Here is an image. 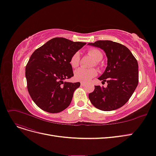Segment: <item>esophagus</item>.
I'll return each mask as SVG.
<instances>
[{
	"label": "esophagus",
	"mask_w": 156,
	"mask_h": 156,
	"mask_svg": "<svg viewBox=\"0 0 156 156\" xmlns=\"http://www.w3.org/2000/svg\"><path fill=\"white\" fill-rule=\"evenodd\" d=\"M80 86H82V87H84V86H86V83L81 82L80 83Z\"/></svg>",
	"instance_id": "obj_1"
}]
</instances>
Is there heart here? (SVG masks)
I'll return each mask as SVG.
<instances>
[{
  "instance_id": "heart-1",
  "label": "heart",
  "mask_w": 156,
  "mask_h": 156,
  "mask_svg": "<svg viewBox=\"0 0 156 156\" xmlns=\"http://www.w3.org/2000/svg\"><path fill=\"white\" fill-rule=\"evenodd\" d=\"M88 54L92 57L94 61L97 64L98 62H99L103 58V53L102 52L95 48H90L88 50ZM80 62V56L79 52H76L71 57L69 60V64L73 68H77L79 65ZM98 75L95 68L91 69H84L79 68L76 70L74 73V77L77 80L80 82H88L90 80H92L94 77Z\"/></svg>"
}]
</instances>
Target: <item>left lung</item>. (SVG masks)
Here are the masks:
<instances>
[{"mask_svg":"<svg viewBox=\"0 0 156 156\" xmlns=\"http://www.w3.org/2000/svg\"><path fill=\"white\" fill-rule=\"evenodd\" d=\"M89 45L103 50L107 57L105 71L98 78L108 83L106 88L95 86L88 97L92 104L103 111H112L124 105L139 82L138 63L128 48L112 41H98Z\"/></svg>","mask_w":156,"mask_h":156,"instance_id":"obj_1","label":"left lung"}]
</instances>
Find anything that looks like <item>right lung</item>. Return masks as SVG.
Segmentation results:
<instances>
[{
  "instance_id": "1",
  "label": "right lung",
  "mask_w": 156,
  "mask_h": 156,
  "mask_svg": "<svg viewBox=\"0 0 156 156\" xmlns=\"http://www.w3.org/2000/svg\"><path fill=\"white\" fill-rule=\"evenodd\" d=\"M86 44L55 37L32 53L26 67L27 87L41 109L58 113L70 104L74 91L80 84L64 80L73 76L69 60Z\"/></svg>"
}]
</instances>
